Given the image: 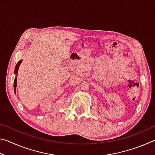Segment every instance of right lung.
Listing matches in <instances>:
<instances>
[{
  "label": "right lung",
  "instance_id": "1",
  "mask_svg": "<svg viewBox=\"0 0 155 155\" xmlns=\"http://www.w3.org/2000/svg\"><path fill=\"white\" fill-rule=\"evenodd\" d=\"M22 61V60H20L18 62V64L15 65V70H14V74H15V79H14V92L15 94L16 92V86H17V74H18V70H19V67H20V65L21 64V63Z\"/></svg>",
  "mask_w": 155,
  "mask_h": 155
}]
</instances>
